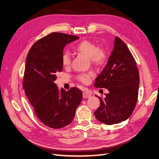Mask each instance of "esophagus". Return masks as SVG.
Wrapping results in <instances>:
<instances>
[{
	"label": "esophagus",
	"instance_id": "esophagus-1",
	"mask_svg": "<svg viewBox=\"0 0 159 159\" xmlns=\"http://www.w3.org/2000/svg\"><path fill=\"white\" fill-rule=\"evenodd\" d=\"M83 97L84 98H89L91 97V94L87 93V92H84L83 93Z\"/></svg>",
	"mask_w": 159,
	"mask_h": 159
}]
</instances>
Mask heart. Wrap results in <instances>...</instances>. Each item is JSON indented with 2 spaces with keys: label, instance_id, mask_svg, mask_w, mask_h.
<instances>
[{
  "label": "heart",
  "instance_id": "heart-1",
  "mask_svg": "<svg viewBox=\"0 0 159 159\" xmlns=\"http://www.w3.org/2000/svg\"><path fill=\"white\" fill-rule=\"evenodd\" d=\"M77 53L89 58L90 61L96 65H102L107 59V53L103 48H97L95 43L87 40L80 42L74 48ZM71 56L68 52H65L62 55L61 62L65 67H68L71 65ZM94 75L93 72L87 74H81L78 76V79L84 84H87L91 77Z\"/></svg>",
  "mask_w": 159,
  "mask_h": 159
}]
</instances>
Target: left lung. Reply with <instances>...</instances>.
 I'll list each match as a JSON object with an SVG mask.
<instances>
[{
	"instance_id": "obj_1",
	"label": "left lung",
	"mask_w": 159,
	"mask_h": 159,
	"mask_svg": "<svg viewBox=\"0 0 159 159\" xmlns=\"http://www.w3.org/2000/svg\"><path fill=\"white\" fill-rule=\"evenodd\" d=\"M139 85L136 62L127 46L116 36L107 64L94 85L109 91L104 99L97 96L100 101L94 111L97 120L111 125L128 119L137 102Z\"/></svg>"
}]
</instances>
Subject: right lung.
Returning a JSON list of instances; mask_svg holds the SVG:
<instances>
[{"label":"right lung","mask_w":159,"mask_h":159,"mask_svg":"<svg viewBox=\"0 0 159 159\" xmlns=\"http://www.w3.org/2000/svg\"><path fill=\"white\" fill-rule=\"evenodd\" d=\"M78 39L52 33L37 41L27 56L23 87L36 115L50 128L61 129L71 123L83 97L78 88L66 92L55 84L57 73L62 70L63 49Z\"/></svg>","instance_id":"right-lung-1"}]
</instances>
